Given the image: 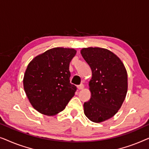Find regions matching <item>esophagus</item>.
<instances>
[{
  "label": "esophagus",
  "mask_w": 149,
  "mask_h": 149,
  "mask_svg": "<svg viewBox=\"0 0 149 149\" xmlns=\"http://www.w3.org/2000/svg\"><path fill=\"white\" fill-rule=\"evenodd\" d=\"M77 87H78V89H79V90H81V89H84V85L81 84V85H78V86H77Z\"/></svg>",
  "instance_id": "esophagus-1"
}]
</instances>
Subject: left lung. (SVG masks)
<instances>
[{
  "label": "left lung",
  "mask_w": 149,
  "mask_h": 149,
  "mask_svg": "<svg viewBox=\"0 0 149 149\" xmlns=\"http://www.w3.org/2000/svg\"><path fill=\"white\" fill-rule=\"evenodd\" d=\"M81 54L92 72L91 98L83 104L84 113L90 121L101 123L113 117L125 100L127 70L119 57L107 49L83 48Z\"/></svg>",
  "instance_id": "obj_1"
}]
</instances>
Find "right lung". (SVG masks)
Segmentation results:
<instances>
[{
	"mask_svg": "<svg viewBox=\"0 0 149 149\" xmlns=\"http://www.w3.org/2000/svg\"><path fill=\"white\" fill-rule=\"evenodd\" d=\"M76 54L74 49L55 47L38 55L28 64L24 89L31 105L40 113L57 115L74 95L77 87L70 83L69 65Z\"/></svg>",
	"mask_w": 149,
	"mask_h": 149,
	"instance_id": "right-lung-1",
	"label": "right lung"
}]
</instances>
